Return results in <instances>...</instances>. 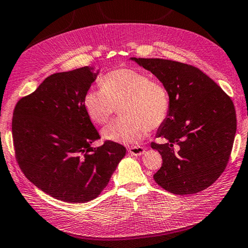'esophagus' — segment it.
Segmentation results:
<instances>
[{"label": "esophagus", "instance_id": "obj_1", "mask_svg": "<svg viewBox=\"0 0 248 248\" xmlns=\"http://www.w3.org/2000/svg\"><path fill=\"white\" fill-rule=\"evenodd\" d=\"M129 153L134 155V156H140V155H142L143 153H145V149H143L142 147H131L129 148Z\"/></svg>", "mask_w": 248, "mask_h": 248}]
</instances>
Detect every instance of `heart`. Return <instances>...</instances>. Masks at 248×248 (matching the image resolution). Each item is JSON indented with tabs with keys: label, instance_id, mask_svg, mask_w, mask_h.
I'll return each mask as SVG.
<instances>
[{
	"label": "heart",
	"instance_id": "b5f03b06",
	"mask_svg": "<svg viewBox=\"0 0 248 248\" xmlns=\"http://www.w3.org/2000/svg\"><path fill=\"white\" fill-rule=\"evenodd\" d=\"M102 88L86 91L82 105L89 118L105 124L120 107L122 117L102 130L103 140L132 145L140 142L148 130H155L168 117L170 98L165 86L148 74L134 68H118L100 80Z\"/></svg>",
	"mask_w": 248,
	"mask_h": 248
}]
</instances>
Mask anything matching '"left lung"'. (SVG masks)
I'll return each instance as SVG.
<instances>
[{"instance_id":"left-lung-1","label":"left lung","mask_w":248,"mask_h":248,"mask_svg":"<svg viewBox=\"0 0 248 248\" xmlns=\"http://www.w3.org/2000/svg\"><path fill=\"white\" fill-rule=\"evenodd\" d=\"M168 91L170 110L151 147L163 157L154 180L174 194L198 193L212 185L228 163L237 131L232 99L199 68L158 58H130Z\"/></svg>"}]
</instances>
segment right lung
Returning <instances> with one entry per match:
<instances>
[{"mask_svg": "<svg viewBox=\"0 0 248 248\" xmlns=\"http://www.w3.org/2000/svg\"><path fill=\"white\" fill-rule=\"evenodd\" d=\"M98 74L84 66L50 75L15 108L20 168L34 186L66 203L96 199L125 155V148L113 141L92 147L100 137L82 100Z\"/></svg>", "mask_w": 248, "mask_h": 248, "instance_id": "1", "label": "right lung"}]
</instances>
